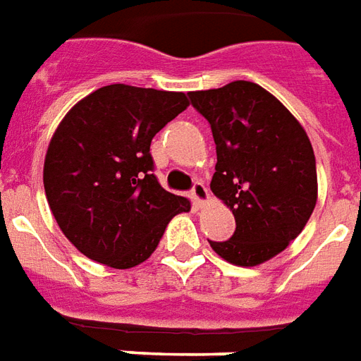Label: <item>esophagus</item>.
<instances>
[{
  "instance_id": "obj_1",
  "label": "esophagus",
  "mask_w": 361,
  "mask_h": 361,
  "mask_svg": "<svg viewBox=\"0 0 361 361\" xmlns=\"http://www.w3.org/2000/svg\"><path fill=\"white\" fill-rule=\"evenodd\" d=\"M191 197L195 199V202L199 204V207H202V204H207L208 199H210V195H208V189L202 185V183H195L193 189H191Z\"/></svg>"
}]
</instances>
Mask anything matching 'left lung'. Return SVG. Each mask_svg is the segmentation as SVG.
<instances>
[{
  "mask_svg": "<svg viewBox=\"0 0 361 361\" xmlns=\"http://www.w3.org/2000/svg\"><path fill=\"white\" fill-rule=\"evenodd\" d=\"M214 135L212 193L235 216V233L210 247L250 268L271 260L298 237L317 202L316 157L300 122L262 85L235 80L189 92Z\"/></svg>",
  "mask_w": 361,
  "mask_h": 361,
  "instance_id": "left-lung-1",
  "label": "left lung"
}]
</instances>
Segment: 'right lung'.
I'll return each instance as SVG.
<instances>
[{
    "instance_id": "1",
    "label": "right lung",
    "mask_w": 361,
    "mask_h": 361,
    "mask_svg": "<svg viewBox=\"0 0 361 361\" xmlns=\"http://www.w3.org/2000/svg\"><path fill=\"white\" fill-rule=\"evenodd\" d=\"M189 106L181 92L111 84L78 101L53 133L44 188L59 228L95 262L128 269L159 247L168 221L189 212L153 173L151 141Z\"/></svg>"
}]
</instances>
